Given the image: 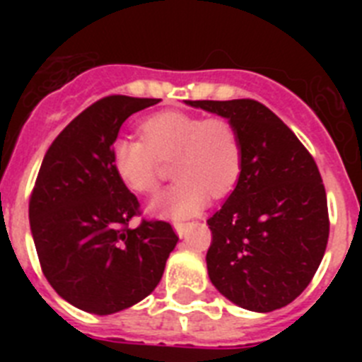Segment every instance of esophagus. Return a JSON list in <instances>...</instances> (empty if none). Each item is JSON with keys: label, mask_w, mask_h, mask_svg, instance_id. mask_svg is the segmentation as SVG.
<instances>
[{"label": "esophagus", "mask_w": 362, "mask_h": 362, "mask_svg": "<svg viewBox=\"0 0 362 362\" xmlns=\"http://www.w3.org/2000/svg\"><path fill=\"white\" fill-rule=\"evenodd\" d=\"M192 223H175L174 228H175V233H177L179 238H187L188 230H190Z\"/></svg>", "instance_id": "1"}]
</instances>
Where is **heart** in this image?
Masks as SVG:
<instances>
[{
    "label": "heart",
    "mask_w": 362,
    "mask_h": 362,
    "mask_svg": "<svg viewBox=\"0 0 362 362\" xmlns=\"http://www.w3.org/2000/svg\"><path fill=\"white\" fill-rule=\"evenodd\" d=\"M141 134L143 139L116 137L110 161L124 187L148 194L159 185L161 161L174 159L172 174L179 181L150 201V214L166 219L196 216L210 196H228L241 177V139L226 119L163 110L143 121Z\"/></svg>",
    "instance_id": "1"
}]
</instances>
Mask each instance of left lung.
Returning <instances> with one entry per match:
<instances>
[{"label":"left lung","mask_w":362,"mask_h":362,"mask_svg":"<svg viewBox=\"0 0 362 362\" xmlns=\"http://www.w3.org/2000/svg\"><path fill=\"white\" fill-rule=\"evenodd\" d=\"M187 105L226 117L243 146L241 177L206 221L212 232L210 281L241 308H283L308 286L328 243V204L317 165L296 134L259 101Z\"/></svg>","instance_id":"left-lung-1"}]
</instances>
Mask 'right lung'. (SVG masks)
Masks as SVG:
<instances>
[{"instance_id":"1","label":"right lung","mask_w":362,"mask_h":362,"mask_svg":"<svg viewBox=\"0 0 362 362\" xmlns=\"http://www.w3.org/2000/svg\"><path fill=\"white\" fill-rule=\"evenodd\" d=\"M159 99L108 95L70 121L45 153L28 204L41 270L66 303L98 315L153 292L179 238L165 221L129 223L139 201L112 168L121 124Z\"/></svg>"}]
</instances>
